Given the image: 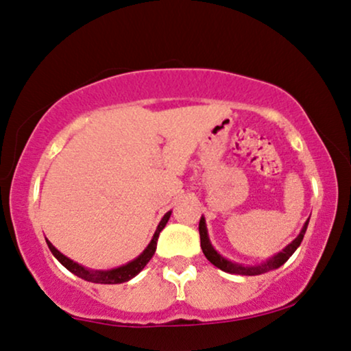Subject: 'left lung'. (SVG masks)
<instances>
[{
    "mask_svg": "<svg viewBox=\"0 0 351 351\" xmlns=\"http://www.w3.org/2000/svg\"><path fill=\"white\" fill-rule=\"evenodd\" d=\"M308 222H309V219H306V222L303 224L302 230H300V234L297 235V239L292 240V242L287 245L282 252L276 253L274 256L267 258L266 261L259 263V265H240V263L230 261V259L222 256V254L217 252L215 247H213L211 240H209L206 219H204V216H202V219H199L198 230H199V240H202V250H203L204 256L208 258L209 263H213L216 267H219L221 271L229 272V274L258 276V274H265V272L277 269V267H280L287 261V259L292 256V254L295 253V250H297L300 247V243H302L304 232H306V229H308Z\"/></svg>",
    "mask_w": 351,
    "mask_h": 351,
    "instance_id": "1",
    "label": "left lung"
}]
</instances>
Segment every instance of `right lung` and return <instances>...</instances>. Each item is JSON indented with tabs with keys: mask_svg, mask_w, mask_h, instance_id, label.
Here are the masks:
<instances>
[{
	"mask_svg": "<svg viewBox=\"0 0 351 351\" xmlns=\"http://www.w3.org/2000/svg\"><path fill=\"white\" fill-rule=\"evenodd\" d=\"M171 213L172 211H167L166 215L162 216V219L159 221L156 230H154L153 239L149 240L147 248H145L143 252L138 254V256L134 258L129 263H125V265L112 267V269H90V267L82 266V265H79V263H75L74 259L67 258L66 254H62L51 242H49V240H47V243H48V248L51 250V253L54 254V258H56L67 271H71L72 274L80 277V279H84L86 282H93V284H122V282L134 279V277L138 274V272L142 271L145 266H147V263L149 261V259L153 258L154 252H156L159 232L166 227L167 221H169V217H171Z\"/></svg>",
	"mask_w": 351,
	"mask_h": 351,
	"instance_id": "1",
	"label": "right lung"
}]
</instances>
